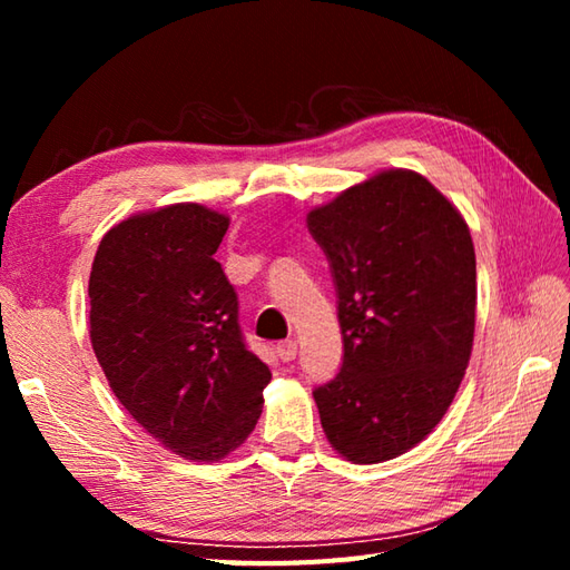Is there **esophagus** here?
I'll use <instances>...</instances> for the list:
<instances>
[{"label":"esophagus","mask_w":570,"mask_h":570,"mask_svg":"<svg viewBox=\"0 0 570 570\" xmlns=\"http://www.w3.org/2000/svg\"><path fill=\"white\" fill-rule=\"evenodd\" d=\"M296 353H298V347H296L294 341H284V343L276 345V355L282 357L284 362H292L296 357Z\"/></svg>","instance_id":"obj_1"}]
</instances>
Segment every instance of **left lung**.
<instances>
[{
	"mask_svg": "<svg viewBox=\"0 0 570 570\" xmlns=\"http://www.w3.org/2000/svg\"><path fill=\"white\" fill-rule=\"evenodd\" d=\"M331 262L343 367L313 390L323 431L360 465L406 453L451 406L475 335V247L426 178L380 171L306 217Z\"/></svg>",
	"mask_w": 570,
	"mask_h": 570,
	"instance_id": "1",
	"label": "left lung"
}]
</instances>
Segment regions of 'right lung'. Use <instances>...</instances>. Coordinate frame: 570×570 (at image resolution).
<instances>
[{
  "mask_svg": "<svg viewBox=\"0 0 570 570\" xmlns=\"http://www.w3.org/2000/svg\"><path fill=\"white\" fill-rule=\"evenodd\" d=\"M227 225L198 203L131 215L102 237L88 284L90 343L115 396L198 463L247 441L272 380L242 341L237 294L213 257Z\"/></svg>",
  "mask_w": 570,
  "mask_h": 570,
  "instance_id": "add662e5",
  "label": "right lung"
}]
</instances>
